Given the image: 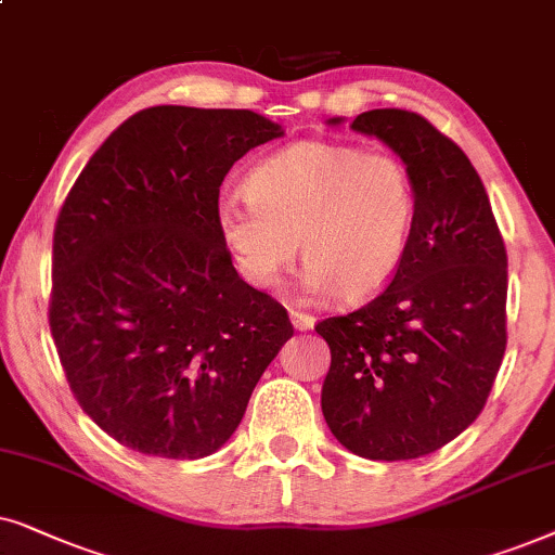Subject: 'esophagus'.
Instances as JSON below:
<instances>
[{
  "label": "esophagus",
  "instance_id": "obj_1",
  "mask_svg": "<svg viewBox=\"0 0 555 555\" xmlns=\"http://www.w3.org/2000/svg\"><path fill=\"white\" fill-rule=\"evenodd\" d=\"M314 314L301 312V309H292V324L297 330H312L314 327Z\"/></svg>",
  "mask_w": 555,
  "mask_h": 555
}]
</instances>
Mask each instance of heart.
Wrapping results in <instances>:
<instances>
[{
    "label": "heart",
    "instance_id": "obj_1",
    "mask_svg": "<svg viewBox=\"0 0 555 555\" xmlns=\"http://www.w3.org/2000/svg\"><path fill=\"white\" fill-rule=\"evenodd\" d=\"M248 197H223L216 223L238 273L273 289L301 258L307 289L373 299L401 269L416 223V182L388 150L297 142L250 169Z\"/></svg>",
    "mask_w": 555,
    "mask_h": 555
}]
</instances>
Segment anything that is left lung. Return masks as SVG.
<instances>
[{
	"label": "left lung",
	"mask_w": 555,
	"mask_h": 555,
	"mask_svg": "<svg viewBox=\"0 0 555 555\" xmlns=\"http://www.w3.org/2000/svg\"><path fill=\"white\" fill-rule=\"evenodd\" d=\"M350 127L409 165L418 208L393 282L317 322L332 354L322 413L352 454L416 460L485 409L507 345V250L477 169L431 121L375 108Z\"/></svg>",
	"instance_id": "8db88e82"
}]
</instances>
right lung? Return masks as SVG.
Instances as JSON below:
<instances>
[{"label":"right lung","instance_id":"obj_1","mask_svg":"<svg viewBox=\"0 0 555 555\" xmlns=\"http://www.w3.org/2000/svg\"><path fill=\"white\" fill-rule=\"evenodd\" d=\"M282 134L248 108H144L65 197L50 332L80 409L118 444L218 452L294 335L286 309L233 269L216 223L228 169Z\"/></svg>","mask_w":555,"mask_h":555}]
</instances>
